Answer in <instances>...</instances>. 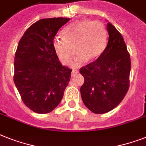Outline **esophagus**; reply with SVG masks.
<instances>
[{"label": "esophagus", "mask_w": 146, "mask_h": 146, "mask_svg": "<svg viewBox=\"0 0 146 146\" xmlns=\"http://www.w3.org/2000/svg\"><path fill=\"white\" fill-rule=\"evenodd\" d=\"M78 73H79V70H73L72 71V78H73V77L75 76V75H76Z\"/></svg>", "instance_id": "esophagus-1"}]
</instances>
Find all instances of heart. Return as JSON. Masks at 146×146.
I'll return each instance as SVG.
<instances>
[{"label": "heart", "instance_id": "heart-1", "mask_svg": "<svg viewBox=\"0 0 146 146\" xmlns=\"http://www.w3.org/2000/svg\"><path fill=\"white\" fill-rule=\"evenodd\" d=\"M64 38H55L53 47L59 60L70 64L78 54L74 66H81L87 61L92 62L101 56L106 47L107 34L105 26L99 21H77L63 32Z\"/></svg>", "mask_w": 146, "mask_h": 146}]
</instances>
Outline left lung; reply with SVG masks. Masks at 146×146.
Listing matches in <instances>:
<instances>
[{
  "mask_svg": "<svg viewBox=\"0 0 146 146\" xmlns=\"http://www.w3.org/2000/svg\"><path fill=\"white\" fill-rule=\"evenodd\" d=\"M109 41L101 56L79 69L85 82L80 92L85 106L95 114L110 112L122 101L130 86L131 58L122 35L107 23Z\"/></svg>",
  "mask_w": 146,
  "mask_h": 146,
  "instance_id": "left-lung-1",
  "label": "left lung"
}]
</instances>
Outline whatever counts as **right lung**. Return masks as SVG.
I'll use <instances>...</instances> for the list:
<instances>
[{"label": "right lung", "instance_id": "add662e5", "mask_svg": "<svg viewBox=\"0 0 146 146\" xmlns=\"http://www.w3.org/2000/svg\"><path fill=\"white\" fill-rule=\"evenodd\" d=\"M69 18L42 19L27 29L15 54L13 80L22 101L36 113L58 106L71 77L54 52L53 40Z\"/></svg>", "mask_w": 146, "mask_h": 146}]
</instances>
